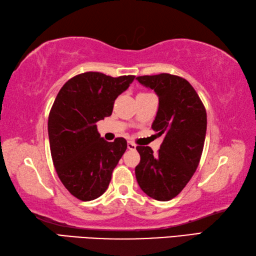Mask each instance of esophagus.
Listing matches in <instances>:
<instances>
[{
	"label": "esophagus",
	"instance_id": "34e87169",
	"mask_svg": "<svg viewBox=\"0 0 256 256\" xmlns=\"http://www.w3.org/2000/svg\"><path fill=\"white\" fill-rule=\"evenodd\" d=\"M128 150H136V146L132 142H128Z\"/></svg>",
	"mask_w": 256,
	"mask_h": 256
}]
</instances>
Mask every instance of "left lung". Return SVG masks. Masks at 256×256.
Returning a JSON list of instances; mask_svg holds the SVG:
<instances>
[{
    "label": "left lung",
    "instance_id": "left-lung-1",
    "mask_svg": "<svg viewBox=\"0 0 256 256\" xmlns=\"http://www.w3.org/2000/svg\"><path fill=\"white\" fill-rule=\"evenodd\" d=\"M136 80L159 97L152 128L164 138L158 154H153L150 146H136L141 160L136 166V176L148 197L168 202L186 187L200 161L207 130L206 110L182 77L160 74Z\"/></svg>",
    "mask_w": 256,
    "mask_h": 256
}]
</instances>
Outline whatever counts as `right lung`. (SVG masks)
<instances>
[{"label": "right lung", "instance_id": "obj_1", "mask_svg": "<svg viewBox=\"0 0 256 256\" xmlns=\"http://www.w3.org/2000/svg\"><path fill=\"white\" fill-rule=\"evenodd\" d=\"M136 76L110 77L88 72L69 80L50 110L48 134L51 158L60 181L74 197L90 202L108 188L126 140L105 141L96 123L112 115L114 102Z\"/></svg>", "mask_w": 256, "mask_h": 256}]
</instances>
